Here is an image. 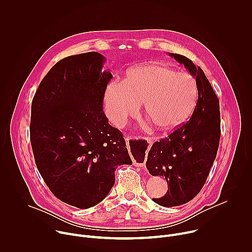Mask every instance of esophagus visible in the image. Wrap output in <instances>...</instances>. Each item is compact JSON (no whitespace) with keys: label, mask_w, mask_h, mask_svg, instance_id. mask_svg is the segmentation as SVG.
I'll return each instance as SVG.
<instances>
[{"label":"esophagus","mask_w":252,"mask_h":252,"mask_svg":"<svg viewBox=\"0 0 252 252\" xmlns=\"http://www.w3.org/2000/svg\"><path fill=\"white\" fill-rule=\"evenodd\" d=\"M126 143L128 142V138H126ZM148 141H149V143H150V147L153 145V140L151 139V138H149L148 139ZM136 165H138V164H136ZM139 166L140 167H142V168H146V164L145 163H139Z\"/></svg>","instance_id":"34e87169"}]
</instances>
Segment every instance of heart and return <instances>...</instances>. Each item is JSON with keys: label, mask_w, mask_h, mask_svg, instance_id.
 <instances>
[{"label": "heart", "mask_w": 252, "mask_h": 252, "mask_svg": "<svg viewBox=\"0 0 252 252\" xmlns=\"http://www.w3.org/2000/svg\"><path fill=\"white\" fill-rule=\"evenodd\" d=\"M198 90L192 76L158 63L127 69L122 84L113 83L104 92V109L111 122L123 126L138 114L143 103L147 118L162 130L183 124L194 110Z\"/></svg>", "instance_id": "obj_1"}]
</instances>
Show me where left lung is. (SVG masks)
I'll return each mask as SVG.
<instances>
[{"label": "left lung", "instance_id": "8db88e82", "mask_svg": "<svg viewBox=\"0 0 252 252\" xmlns=\"http://www.w3.org/2000/svg\"><path fill=\"white\" fill-rule=\"evenodd\" d=\"M169 56L184 63L195 78L198 97L189 121L156 141L149 152V172L161 175L167 182L166 194L153 198L164 207L187 203L199 193L217 158L220 139V100L203 70L185 56Z\"/></svg>", "mask_w": 252, "mask_h": 252}]
</instances>
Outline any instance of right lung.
<instances>
[{"mask_svg": "<svg viewBox=\"0 0 252 252\" xmlns=\"http://www.w3.org/2000/svg\"><path fill=\"white\" fill-rule=\"evenodd\" d=\"M103 62L95 52L61 60L32 101L30 133L35 165L57 198L83 209L110 192L119 165L132 164L123 133L102 111L113 78L102 70Z\"/></svg>", "mask_w": 252, "mask_h": 252, "instance_id": "right-lung-1", "label": "right lung"}]
</instances>
